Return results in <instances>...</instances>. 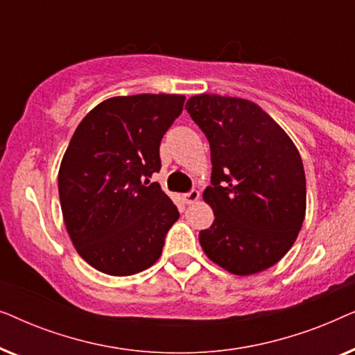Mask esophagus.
I'll list each match as a JSON object with an SVG mask.
<instances>
[{
  "instance_id": "esophagus-1",
  "label": "esophagus",
  "mask_w": 355,
  "mask_h": 355,
  "mask_svg": "<svg viewBox=\"0 0 355 355\" xmlns=\"http://www.w3.org/2000/svg\"><path fill=\"white\" fill-rule=\"evenodd\" d=\"M198 197H200V192H198L197 189H192V191H189L187 193H184V196H182L184 202H186L187 205H191V203H196L198 200Z\"/></svg>"
}]
</instances>
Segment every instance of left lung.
I'll return each mask as SVG.
<instances>
[{"mask_svg":"<svg viewBox=\"0 0 355 355\" xmlns=\"http://www.w3.org/2000/svg\"><path fill=\"white\" fill-rule=\"evenodd\" d=\"M191 114L210 142L211 186L203 200L215 221L198 239L208 259L232 275L260 273L283 259L305 218L302 158L259 105L196 95Z\"/></svg>","mask_w":355,"mask_h":355,"instance_id":"obj_1","label":"left lung"}]
</instances>
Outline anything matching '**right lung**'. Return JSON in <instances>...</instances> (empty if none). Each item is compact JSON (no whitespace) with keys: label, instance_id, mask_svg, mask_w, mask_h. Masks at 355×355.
<instances>
[{"label":"right lung","instance_id":"add662e5","mask_svg":"<svg viewBox=\"0 0 355 355\" xmlns=\"http://www.w3.org/2000/svg\"><path fill=\"white\" fill-rule=\"evenodd\" d=\"M186 96L142 94L96 105L72 135L58 189L66 230L87 263L129 276L162 255L179 211L158 182L159 144Z\"/></svg>","mask_w":355,"mask_h":355}]
</instances>
